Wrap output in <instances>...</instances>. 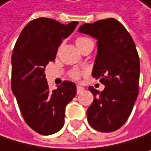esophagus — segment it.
Segmentation results:
<instances>
[{
    "instance_id": "esophagus-1",
    "label": "esophagus",
    "mask_w": 151,
    "mask_h": 151,
    "mask_svg": "<svg viewBox=\"0 0 151 151\" xmlns=\"http://www.w3.org/2000/svg\"><path fill=\"white\" fill-rule=\"evenodd\" d=\"M84 90V88L81 86H77V94H81Z\"/></svg>"
}]
</instances>
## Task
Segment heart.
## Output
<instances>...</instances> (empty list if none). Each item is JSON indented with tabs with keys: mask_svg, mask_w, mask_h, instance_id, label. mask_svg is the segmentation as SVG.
<instances>
[{
	"mask_svg": "<svg viewBox=\"0 0 151 151\" xmlns=\"http://www.w3.org/2000/svg\"><path fill=\"white\" fill-rule=\"evenodd\" d=\"M88 40H90V39H88V38H86V37H83V36H80V37H78L77 39H76V45H77V47H78V49L81 47V46L83 45V44H84L86 42V41H88ZM70 75H71V77L73 78V79H78L79 77H80V75H81V73H80L78 70H73V71L70 73Z\"/></svg>",
	"mask_w": 151,
	"mask_h": 151,
	"instance_id": "heart-1",
	"label": "heart"
}]
</instances>
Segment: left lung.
I'll return each mask as SVG.
<instances>
[{"label": "left lung", "mask_w": 151, "mask_h": 151, "mask_svg": "<svg viewBox=\"0 0 151 151\" xmlns=\"http://www.w3.org/2000/svg\"><path fill=\"white\" fill-rule=\"evenodd\" d=\"M78 31L98 41L92 76L105 86L101 92L89 86L94 101L87 120L97 131L115 132L127 121L138 96L140 62L135 44L116 19L84 23Z\"/></svg>", "instance_id": "left-lung-1"}]
</instances>
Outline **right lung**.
<instances>
[{
    "label": "right lung",
    "mask_w": 151,
    "mask_h": 151,
    "mask_svg": "<svg viewBox=\"0 0 151 151\" xmlns=\"http://www.w3.org/2000/svg\"><path fill=\"white\" fill-rule=\"evenodd\" d=\"M78 23L34 19L21 31L13 50L12 92L25 122L40 134L50 135L63 128L65 106L76 96V86L69 81L50 91L44 71L55 59L63 39L72 34Z\"/></svg>",
    "instance_id": "right-lung-1"
}]
</instances>
